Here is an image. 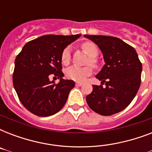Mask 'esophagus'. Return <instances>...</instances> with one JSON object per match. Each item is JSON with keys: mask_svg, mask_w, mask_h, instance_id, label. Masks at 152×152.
Returning a JSON list of instances; mask_svg holds the SVG:
<instances>
[{"mask_svg": "<svg viewBox=\"0 0 152 152\" xmlns=\"http://www.w3.org/2000/svg\"><path fill=\"white\" fill-rule=\"evenodd\" d=\"M76 85L78 86V87H80V86L83 85V83H80V82H77V83H76Z\"/></svg>", "mask_w": 152, "mask_h": 152, "instance_id": "34e87169", "label": "esophagus"}]
</instances>
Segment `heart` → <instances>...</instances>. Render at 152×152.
I'll return each instance as SVG.
<instances>
[{
	"mask_svg": "<svg viewBox=\"0 0 152 152\" xmlns=\"http://www.w3.org/2000/svg\"><path fill=\"white\" fill-rule=\"evenodd\" d=\"M82 48L89 56L91 59L89 61V64H91L93 66H97L98 61L95 58L99 54V49L97 46L92 42H85L82 44ZM61 63L64 65H68L71 61V52L70 48L66 47L61 53ZM93 69L91 66L87 67H78L71 66L66 70V76L70 80L75 81H83L88 76L92 73Z\"/></svg>",
	"mask_w": 152,
	"mask_h": 152,
	"instance_id": "1",
	"label": "heart"
}]
</instances>
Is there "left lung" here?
Segmentation results:
<instances>
[{"label": "left lung", "mask_w": 152, "mask_h": 152, "mask_svg": "<svg viewBox=\"0 0 152 152\" xmlns=\"http://www.w3.org/2000/svg\"><path fill=\"white\" fill-rule=\"evenodd\" d=\"M84 37L98 45L106 62L96 76L102 85H92V92L86 97L88 106L103 116L119 113L131 103L139 90L141 62L135 49L120 39L88 34Z\"/></svg>", "instance_id": "1"}]
</instances>
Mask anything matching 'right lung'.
<instances>
[{
	"mask_svg": "<svg viewBox=\"0 0 152 152\" xmlns=\"http://www.w3.org/2000/svg\"><path fill=\"white\" fill-rule=\"evenodd\" d=\"M81 34H47L28 42L15 60L13 86L23 106L39 117L57 113L64 106L73 80H64L61 53ZM60 79L59 83L49 77Z\"/></svg>",
	"mask_w": 152,
	"mask_h": 152,
	"instance_id": "1",
	"label": "right lung"
}]
</instances>
